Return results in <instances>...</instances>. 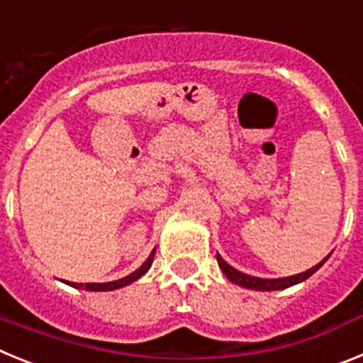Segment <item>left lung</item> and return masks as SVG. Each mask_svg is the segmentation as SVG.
<instances>
[{
  "label": "left lung",
  "instance_id": "1",
  "mask_svg": "<svg viewBox=\"0 0 363 363\" xmlns=\"http://www.w3.org/2000/svg\"><path fill=\"white\" fill-rule=\"evenodd\" d=\"M327 258H329V256H327ZM327 258H323L318 265L311 267L309 271L300 272V274H294V277L267 280V278H256V277H249V274H243V272H240V271H236L234 267H230V265L227 264L225 259L221 258L220 255H216L218 265H220L221 271H223V274H225V277L229 278L233 284L240 285V287H245V289H255V291H280V289H287V287H291V285L300 284V281H303V280H307L309 277H313L314 272L318 271V269L325 264Z\"/></svg>",
  "mask_w": 363,
  "mask_h": 363
}]
</instances>
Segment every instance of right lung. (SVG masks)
<instances>
[{
	"label": "right lung",
	"instance_id": "right-lung-1",
	"mask_svg": "<svg viewBox=\"0 0 363 363\" xmlns=\"http://www.w3.org/2000/svg\"><path fill=\"white\" fill-rule=\"evenodd\" d=\"M152 259H154V251L150 252V256L147 258L145 264L142 265L140 269H136V271L133 272V274H129V277L121 278V280H116V281H107V284H74V281H67V284L70 285V287H76V289H79V287H83V289L86 291H114V289H120V287H125V285L133 284V281H136L138 278H142L143 274H145L147 271H149V267L152 265Z\"/></svg>",
	"mask_w": 363,
	"mask_h": 363
}]
</instances>
